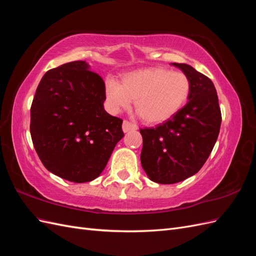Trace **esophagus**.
I'll return each instance as SVG.
<instances>
[{
  "instance_id": "34e87169",
  "label": "esophagus",
  "mask_w": 256,
  "mask_h": 256,
  "mask_svg": "<svg viewBox=\"0 0 256 256\" xmlns=\"http://www.w3.org/2000/svg\"><path fill=\"white\" fill-rule=\"evenodd\" d=\"M138 126L134 125V124L130 122L128 120H124L122 122V131L124 132H128V131H132V130H136Z\"/></svg>"
}]
</instances>
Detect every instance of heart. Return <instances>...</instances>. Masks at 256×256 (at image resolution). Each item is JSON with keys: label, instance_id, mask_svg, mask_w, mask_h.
Returning a JSON list of instances; mask_svg holds the SVG:
<instances>
[{"label": "heart", "instance_id": "obj_1", "mask_svg": "<svg viewBox=\"0 0 256 256\" xmlns=\"http://www.w3.org/2000/svg\"><path fill=\"white\" fill-rule=\"evenodd\" d=\"M190 90V80L184 72L150 67L124 74L120 84L108 81L106 99L113 113L128 109L131 100H134V109L143 122L160 124L182 109Z\"/></svg>", "mask_w": 256, "mask_h": 256}]
</instances>
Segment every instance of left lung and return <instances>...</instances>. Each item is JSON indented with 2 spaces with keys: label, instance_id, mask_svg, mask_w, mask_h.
I'll list each match as a JSON object with an SVG mask.
<instances>
[{
  "label": "left lung",
  "instance_id": "1",
  "mask_svg": "<svg viewBox=\"0 0 256 256\" xmlns=\"http://www.w3.org/2000/svg\"><path fill=\"white\" fill-rule=\"evenodd\" d=\"M172 65L190 80L189 102L157 127L140 129L143 170L150 180L164 184L182 182L200 171L218 138L222 120L212 80L190 65Z\"/></svg>",
  "mask_w": 256,
  "mask_h": 256
}]
</instances>
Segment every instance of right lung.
<instances>
[{"mask_svg":"<svg viewBox=\"0 0 256 256\" xmlns=\"http://www.w3.org/2000/svg\"><path fill=\"white\" fill-rule=\"evenodd\" d=\"M106 86L85 60L48 70L30 106V131L44 168L66 180L97 178L124 136L122 120L104 109Z\"/></svg>","mask_w":256,"mask_h":256,"instance_id":"add662e5","label":"right lung"}]
</instances>
